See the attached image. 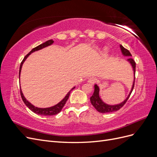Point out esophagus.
Here are the masks:
<instances>
[{"label":"esophagus","mask_w":157,"mask_h":157,"mask_svg":"<svg viewBox=\"0 0 157 157\" xmlns=\"http://www.w3.org/2000/svg\"><path fill=\"white\" fill-rule=\"evenodd\" d=\"M88 82L90 83V84H94L95 82H96V78L94 77H90L88 80Z\"/></svg>","instance_id":"1"}]
</instances>
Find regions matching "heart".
I'll return each mask as SVG.
<instances>
[{"label": "heart", "mask_w": 157, "mask_h": 157, "mask_svg": "<svg viewBox=\"0 0 157 157\" xmlns=\"http://www.w3.org/2000/svg\"><path fill=\"white\" fill-rule=\"evenodd\" d=\"M105 52H106V53L107 52V49H106V50H105Z\"/></svg>", "instance_id": "b5f03b06"}]
</instances>
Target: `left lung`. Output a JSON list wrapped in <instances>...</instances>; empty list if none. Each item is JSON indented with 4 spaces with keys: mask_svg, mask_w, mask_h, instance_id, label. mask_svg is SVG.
<instances>
[{
    "mask_svg": "<svg viewBox=\"0 0 157 157\" xmlns=\"http://www.w3.org/2000/svg\"><path fill=\"white\" fill-rule=\"evenodd\" d=\"M120 48L121 50L122 55L124 56H128V57H131L132 55L130 54V52L128 51L127 49L124 48L121 44L120 45ZM127 61L130 63L132 65L133 71H134V82H133L132 86L131 88L130 92L128 94V97L124 99V101L121 102V103L116 104V105H109V104L103 102L102 99H101L100 96H99V86L97 84L94 85V92L93 93L92 96L90 97V102L92 104V105L95 107V109L96 110L101 113H112L114 111H117L124 105L125 103L127 101V100L129 98L130 94L132 92L133 89H134V82H135V73H136V63L134 60L132 58H128Z\"/></svg>",
    "mask_w": 157,
    "mask_h": 157,
    "instance_id": "left-lung-1",
    "label": "left lung"
}]
</instances>
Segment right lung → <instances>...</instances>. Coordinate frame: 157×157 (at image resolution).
Listing matches in <instances>:
<instances>
[{"label": "right lung", "mask_w": 157, "mask_h": 157, "mask_svg": "<svg viewBox=\"0 0 157 157\" xmlns=\"http://www.w3.org/2000/svg\"><path fill=\"white\" fill-rule=\"evenodd\" d=\"M53 43H54V40H52V39L49 40L48 41L44 42V43H42V44L39 45L38 46L35 47V48H33L29 52V54L25 56V57L24 58H23V61H21V65H20V72H19V78H20V73H21V68H22V65H23V63H24V61L26 60V59L28 58V57H29V56L31 53H33V52H34L35 51L40 50H41L42 48H45V47H47V46L52 45ZM75 88V87H73L72 89H71L70 91L67 94V95H66V96H65V98L61 101H59L58 104H56V105L52 106V107H46V108H39V107H35L34 105H33V104H31L30 102H29V101L27 100L26 98L24 97V96H23V92L21 91V88H20V94H21V98L23 99V102H24V103L25 104L26 106L28 108H29L31 111H32L33 112H34L35 113L37 114V115H43V116H52V115H57V114L59 113L61 111V109H62L63 107H64L66 101H67V100L69 97V95H70L71 92L72 91V90Z\"/></svg>", "instance_id": "right-lung-1"}]
</instances>
